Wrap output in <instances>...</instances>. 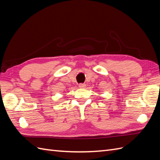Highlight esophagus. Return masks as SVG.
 I'll use <instances>...</instances> for the list:
<instances>
[{"instance_id":"1","label":"esophagus","mask_w":160,"mask_h":160,"mask_svg":"<svg viewBox=\"0 0 160 160\" xmlns=\"http://www.w3.org/2000/svg\"><path fill=\"white\" fill-rule=\"evenodd\" d=\"M79 87L81 88H84L86 87V84H80Z\"/></svg>"}]
</instances>
